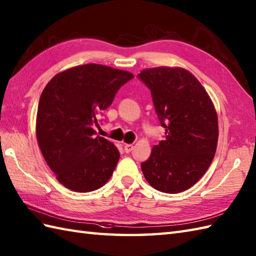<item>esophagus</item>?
Returning a JSON list of instances; mask_svg holds the SVG:
<instances>
[{"mask_svg":"<svg viewBox=\"0 0 256 256\" xmlns=\"http://www.w3.org/2000/svg\"><path fill=\"white\" fill-rule=\"evenodd\" d=\"M133 145L132 144H126V145H124V152H132L133 150Z\"/></svg>","mask_w":256,"mask_h":256,"instance_id":"1","label":"esophagus"}]
</instances>
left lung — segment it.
<instances>
[{"label":"left lung","instance_id":"8db88e82","mask_svg":"<svg viewBox=\"0 0 256 256\" xmlns=\"http://www.w3.org/2000/svg\"><path fill=\"white\" fill-rule=\"evenodd\" d=\"M138 77L150 89L158 120L166 128L164 140L142 162V174L160 192L186 191L204 176L215 156V106L200 82L184 68H147Z\"/></svg>","mask_w":256,"mask_h":256}]
</instances>
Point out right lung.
<instances>
[{"instance_id":"add662e5","label":"right lung","mask_w":256,"mask_h":256,"mask_svg":"<svg viewBox=\"0 0 256 256\" xmlns=\"http://www.w3.org/2000/svg\"><path fill=\"white\" fill-rule=\"evenodd\" d=\"M128 70L85 64L56 74L40 96L36 134L58 181L72 191H94L109 181L120 158L114 142L96 135L98 116L111 106Z\"/></svg>"}]
</instances>
